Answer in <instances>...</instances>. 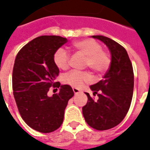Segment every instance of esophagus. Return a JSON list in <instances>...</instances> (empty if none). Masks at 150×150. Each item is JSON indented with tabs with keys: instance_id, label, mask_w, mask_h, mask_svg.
Instances as JSON below:
<instances>
[{
	"instance_id": "esophagus-1",
	"label": "esophagus",
	"mask_w": 150,
	"mask_h": 150,
	"mask_svg": "<svg viewBox=\"0 0 150 150\" xmlns=\"http://www.w3.org/2000/svg\"><path fill=\"white\" fill-rule=\"evenodd\" d=\"M73 91H74V93H75V95L79 94V93H80V90H79V89H78V88H73Z\"/></svg>"
}]
</instances>
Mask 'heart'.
Masks as SVG:
<instances>
[{
    "label": "heart",
    "mask_w": 150,
    "mask_h": 150,
    "mask_svg": "<svg viewBox=\"0 0 150 150\" xmlns=\"http://www.w3.org/2000/svg\"><path fill=\"white\" fill-rule=\"evenodd\" d=\"M73 49L83 55L86 56L85 67L90 68L96 74H104L109 69L111 56L109 53L102 49V46L96 40L83 39L72 42ZM54 62L59 69L64 70L69 64V54L62 48H59L54 54ZM91 81V75L88 71H71L63 76L64 83L73 88H80L84 83Z\"/></svg>",
    "instance_id": "heart-1"
}]
</instances>
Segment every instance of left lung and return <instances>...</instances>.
I'll return each instance as SVG.
<instances>
[{
  "instance_id": "8db88e82",
  "label": "left lung",
  "mask_w": 150,
  "mask_h": 150,
  "mask_svg": "<svg viewBox=\"0 0 150 150\" xmlns=\"http://www.w3.org/2000/svg\"><path fill=\"white\" fill-rule=\"evenodd\" d=\"M92 38L100 40L108 47L112 62L104 79L90 87L93 95H97V100L85 92L88 103L83 107V115L91 128L107 130L119 125L129 111L133 94L134 75L128 53L121 45L102 35Z\"/></svg>"
}]
</instances>
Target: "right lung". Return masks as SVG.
<instances>
[{"label": "right lung", "instance_id": "obj_1", "mask_svg": "<svg viewBox=\"0 0 150 150\" xmlns=\"http://www.w3.org/2000/svg\"><path fill=\"white\" fill-rule=\"evenodd\" d=\"M66 42L67 39L60 36H40L23 46L15 59L13 96L21 118L38 132L48 133L59 129L68 100L74 96L71 86L54 83L59 70L54 54ZM51 86L60 90L50 98L47 92Z\"/></svg>", "mask_w": 150, "mask_h": 150}]
</instances>
